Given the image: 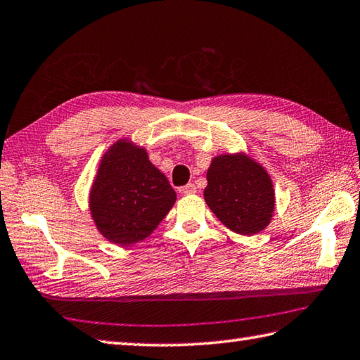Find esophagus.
<instances>
[{"mask_svg":"<svg viewBox=\"0 0 360 360\" xmlns=\"http://www.w3.org/2000/svg\"><path fill=\"white\" fill-rule=\"evenodd\" d=\"M181 192L184 195H193V193H196V187H195V184H187L181 188Z\"/></svg>","mask_w":360,"mask_h":360,"instance_id":"1","label":"esophagus"}]
</instances>
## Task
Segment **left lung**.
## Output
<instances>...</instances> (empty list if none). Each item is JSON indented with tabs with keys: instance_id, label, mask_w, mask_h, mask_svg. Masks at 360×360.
Returning a JSON list of instances; mask_svg holds the SVG:
<instances>
[{
	"instance_id": "1",
	"label": "left lung",
	"mask_w": 360,
	"mask_h": 360,
	"mask_svg": "<svg viewBox=\"0 0 360 360\" xmlns=\"http://www.w3.org/2000/svg\"><path fill=\"white\" fill-rule=\"evenodd\" d=\"M204 200L224 226L242 236L259 234L274 212L270 174L243 153L220 154L210 162Z\"/></svg>"
}]
</instances>
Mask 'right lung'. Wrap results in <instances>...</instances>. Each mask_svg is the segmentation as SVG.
<instances>
[{"instance_id":"right-lung-1","label":"right lung","mask_w":360,"mask_h":360,"mask_svg":"<svg viewBox=\"0 0 360 360\" xmlns=\"http://www.w3.org/2000/svg\"><path fill=\"white\" fill-rule=\"evenodd\" d=\"M176 192L143 146L120 139L101 158L89 195L90 215L109 242L129 246L159 226Z\"/></svg>"}]
</instances>
